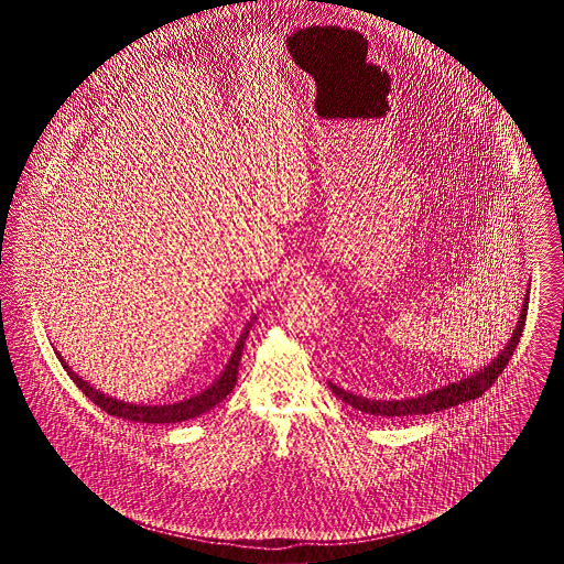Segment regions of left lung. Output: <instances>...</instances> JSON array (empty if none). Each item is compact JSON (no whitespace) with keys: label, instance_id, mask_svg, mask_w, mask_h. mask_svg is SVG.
<instances>
[{"label":"left lung","instance_id":"obj_1","mask_svg":"<svg viewBox=\"0 0 564 564\" xmlns=\"http://www.w3.org/2000/svg\"><path fill=\"white\" fill-rule=\"evenodd\" d=\"M527 311H529V294L524 297V304H522V311H520V319L516 325V332L508 343V347L501 350V355L490 364L486 366L484 370H480L478 375L469 376L465 380H458L453 384H446L437 391H431L427 395H421V398H412V400H393V402H387V400H368V398H361V395H352L349 391L336 387L329 382L332 391L343 400L345 403H349L352 408L361 410V412H368V414H375V416H416V414H431V412H440V410H446V408H453L458 403L469 402V400H476L480 398L484 391H488L495 380L499 378V375L508 368L510 364L511 355L520 343V336L524 332V325H527Z\"/></svg>","mask_w":564,"mask_h":564}]
</instances>
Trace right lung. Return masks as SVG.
Returning a JSON list of instances; mask_svg holds the SVG:
<instances>
[{"instance_id": "1", "label": "right lung", "mask_w": 564, "mask_h": 564, "mask_svg": "<svg viewBox=\"0 0 564 564\" xmlns=\"http://www.w3.org/2000/svg\"><path fill=\"white\" fill-rule=\"evenodd\" d=\"M247 334H249V329L242 332L241 340H239L237 349L232 352V357H230V361H228L224 375L219 376L207 391H203V393H198V395H194V398H189V400H184V402L169 403V405H137V403L118 402V400H113V398H108V395L99 393L97 389H93L86 380H82L80 376L76 375V372L63 361L61 355H58V359H61L65 372L78 384V389H80L82 393H84L90 402L95 403V405H99L101 410H106L111 416H120V419L134 421V423H182V421H188V419H194V416H198V414L212 410L214 405L221 402V400L235 389Z\"/></svg>"}]
</instances>
